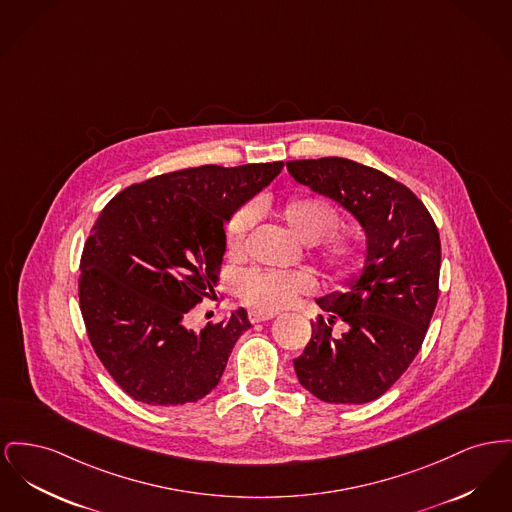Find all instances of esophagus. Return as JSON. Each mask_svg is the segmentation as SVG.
Segmentation results:
<instances>
[{"mask_svg": "<svg viewBox=\"0 0 512 512\" xmlns=\"http://www.w3.org/2000/svg\"><path fill=\"white\" fill-rule=\"evenodd\" d=\"M247 317H249V321L255 325V323H265V321H271L274 315H272V313H257V311H251Z\"/></svg>", "mask_w": 512, "mask_h": 512, "instance_id": "esophagus-1", "label": "esophagus"}]
</instances>
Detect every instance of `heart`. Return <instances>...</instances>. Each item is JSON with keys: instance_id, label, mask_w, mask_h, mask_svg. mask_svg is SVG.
I'll list each match as a JSON object with an SVG mask.
<instances>
[{"instance_id": "heart-1", "label": "heart", "mask_w": 512, "mask_h": 512, "mask_svg": "<svg viewBox=\"0 0 512 512\" xmlns=\"http://www.w3.org/2000/svg\"><path fill=\"white\" fill-rule=\"evenodd\" d=\"M257 214L272 216L296 238L311 245L317 263L334 278H346L360 265V245L350 232L334 230L338 212L323 199L292 197L276 207L257 203ZM251 228V212L243 211L230 222L226 232V247L230 257H240L245 238ZM315 290V280L309 272H247L240 280L238 292L245 305L261 313H276L292 307L301 296Z\"/></svg>"}]
</instances>
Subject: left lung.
<instances>
[{"label":"left lung","mask_w":512,"mask_h":512,"mask_svg":"<svg viewBox=\"0 0 512 512\" xmlns=\"http://www.w3.org/2000/svg\"><path fill=\"white\" fill-rule=\"evenodd\" d=\"M294 180L336 201L365 232L363 269L317 303L294 360L303 389L331 404H365L391 389L420 352L439 298L441 240L431 214L400 181L348 158L290 160ZM334 320L347 332L331 336Z\"/></svg>","instance_id":"left-lung-1"}]
</instances>
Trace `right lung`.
<instances>
[{
	"mask_svg": "<svg viewBox=\"0 0 512 512\" xmlns=\"http://www.w3.org/2000/svg\"><path fill=\"white\" fill-rule=\"evenodd\" d=\"M284 162L199 166L135 183L100 212L85 243L79 303L92 348L137 402H197L218 385L251 327L238 309L201 331L189 311L214 296L224 222L265 189Z\"/></svg>",
	"mask_w": 512,
	"mask_h": 512,
	"instance_id": "obj_1",
	"label": "right lung"
}]
</instances>
